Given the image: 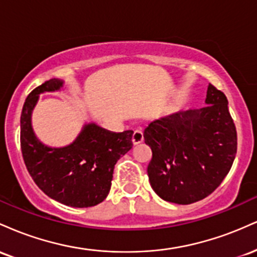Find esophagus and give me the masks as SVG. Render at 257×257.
I'll list each match as a JSON object with an SVG mask.
<instances>
[{
  "instance_id": "obj_1",
  "label": "esophagus",
  "mask_w": 257,
  "mask_h": 257,
  "mask_svg": "<svg viewBox=\"0 0 257 257\" xmlns=\"http://www.w3.org/2000/svg\"><path fill=\"white\" fill-rule=\"evenodd\" d=\"M143 141H144L143 131H141V129H137V131L134 132V134H133V138H132L133 145H138V144L143 143Z\"/></svg>"
}]
</instances>
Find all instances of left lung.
<instances>
[{"instance_id": "obj_1", "label": "left lung", "mask_w": 257, "mask_h": 257, "mask_svg": "<svg viewBox=\"0 0 257 257\" xmlns=\"http://www.w3.org/2000/svg\"><path fill=\"white\" fill-rule=\"evenodd\" d=\"M199 110L153 120L144 132L151 147L147 167L153 191L167 202L191 204L219 187L237 153V131L222 91L209 84Z\"/></svg>"}]
</instances>
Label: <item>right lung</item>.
I'll list each match as a JSON object with an SVG mask.
<instances>
[{
  "label": "right lung",
  "mask_w": 257,
  "mask_h": 257,
  "mask_svg": "<svg viewBox=\"0 0 257 257\" xmlns=\"http://www.w3.org/2000/svg\"><path fill=\"white\" fill-rule=\"evenodd\" d=\"M60 87L63 81L52 78L26 98L20 117L23 158L35 184L47 196L75 208L94 206L110 192L114 164L132 149L133 132L112 133L91 123L71 145L60 149L44 146L32 132L31 112L38 94Z\"/></svg>",
  "instance_id": "add662e5"
}]
</instances>
